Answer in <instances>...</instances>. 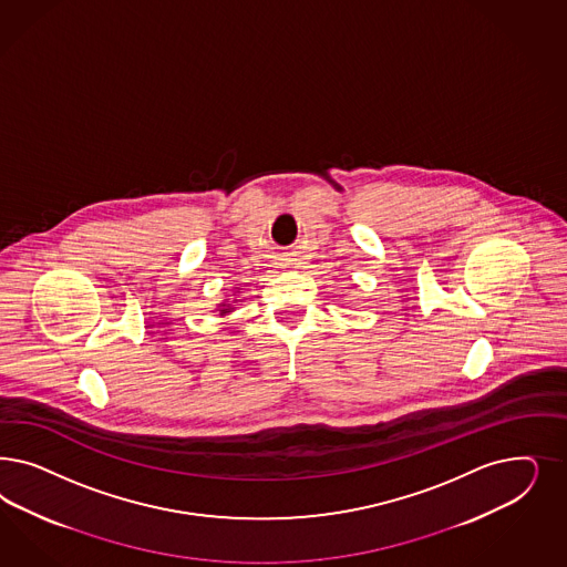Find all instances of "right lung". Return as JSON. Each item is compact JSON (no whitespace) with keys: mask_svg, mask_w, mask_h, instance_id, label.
Listing matches in <instances>:
<instances>
[{"mask_svg":"<svg viewBox=\"0 0 567 567\" xmlns=\"http://www.w3.org/2000/svg\"><path fill=\"white\" fill-rule=\"evenodd\" d=\"M239 290L236 288V292ZM236 305H238V300H231V298H225V300H220L219 305H217V311H219L220 317H225V315H229V312L236 311Z\"/></svg>","mask_w":567,"mask_h":567,"instance_id":"add662e5","label":"right lung"}]
</instances>
